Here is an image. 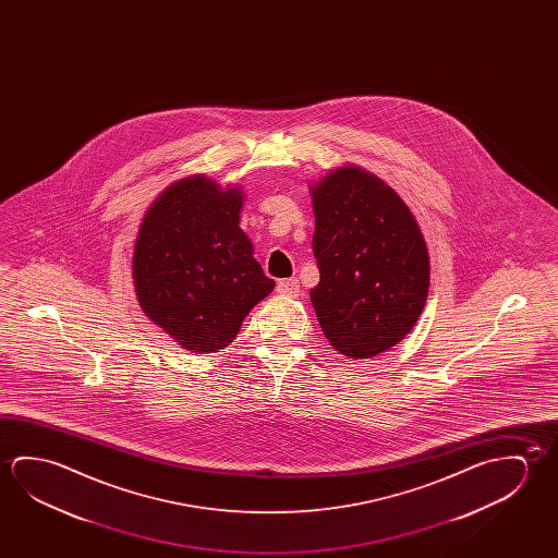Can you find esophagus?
I'll use <instances>...</instances> for the list:
<instances>
[{"label": "esophagus", "instance_id": "obj_1", "mask_svg": "<svg viewBox=\"0 0 558 558\" xmlns=\"http://www.w3.org/2000/svg\"><path fill=\"white\" fill-rule=\"evenodd\" d=\"M276 290H278V293H282V295L298 298V295H300V282H298L295 278H286V280L278 282Z\"/></svg>", "mask_w": 558, "mask_h": 558}]
</instances>
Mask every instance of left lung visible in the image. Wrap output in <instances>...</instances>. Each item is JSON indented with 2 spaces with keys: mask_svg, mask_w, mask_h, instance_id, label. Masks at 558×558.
I'll return each mask as SVG.
<instances>
[{
  "mask_svg": "<svg viewBox=\"0 0 558 558\" xmlns=\"http://www.w3.org/2000/svg\"><path fill=\"white\" fill-rule=\"evenodd\" d=\"M313 253L320 280L311 303L340 354L374 357L399 344L421 317L429 256L401 196L354 165L311 186Z\"/></svg>",
  "mask_w": 558,
  "mask_h": 558,
  "instance_id": "obj_1",
  "label": "left lung"
}]
</instances>
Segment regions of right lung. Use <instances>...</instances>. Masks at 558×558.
Wrapping results in <instances>:
<instances>
[{
	"label": "right lung",
	"instance_id": "1",
	"mask_svg": "<svg viewBox=\"0 0 558 558\" xmlns=\"http://www.w3.org/2000/svg\"><path fill=\"white\" fill-rule=\"evenodd\" d=\"M243 196L204 174L167 186L137 231L132 276L149 319L184 350L210 354L238 337L275 290L239 228Z\"/></svg>",
	"mask_w": 558,
	"mask_h": 558
}]
</instances>
